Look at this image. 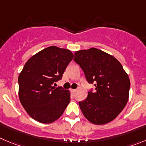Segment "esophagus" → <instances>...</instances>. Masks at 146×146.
Listing matches in <instances>:
<instances>
[{"label":"esophagus","instance_id":"esophagus-1","mask_svg":"<svg viewBox=\"0 0 146 146\" xmlns=\"http://www.w3.org/2000/svg\"><path fill=\"white\" fill-rule=\"evenodd\" d=\"M70 92H71L72 94H75L76 92V89H70Z\"/></svg>","mask_w":146,"mask_h":146}]
</instances>
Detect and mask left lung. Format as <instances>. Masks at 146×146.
Here are the masks:
<instances>
[{
	"mask_svg": "<svg viewBox=\"0 0 146 146\" xmlns=\"http://www.w3.org/2000/svg\"><path fill=\"white\" fill-rule=\"evenodd\" d=\"M74 61L80 65L89 84L96 91L79 102L84 117L94 125L111 122L125 108L129 98L130 82L120 62L111 54L96 48L75 52Z\"/></svg>",
	"mask_w": 146,
	"mask_h": 146,
	"instance_id": "1",
	"label": "left lung"
}]
</instances>
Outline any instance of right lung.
Returning a JSON list of instances; mask_svg holds the SVG:
<instances>
[{"label": "right lung", "instance_id": "obj_1", "mask_svg": "<svg viewBox=\"0 0 146 146\" xmlns=\"http://www.w3.org/2000/svg\"><path fill=\"white\" fill-rule=\"evenodd\" d=\"M73 54L69 50L50 46L27 60L20 73L19 96L31 117L49 124L58 119L70 101L68 90L52 86L60 80Z\"/></svg>", "mask_w": 146, "mask_h": 146}]
</instances>
